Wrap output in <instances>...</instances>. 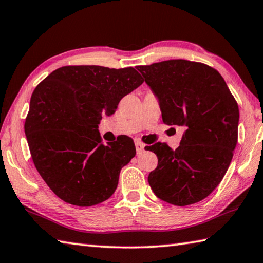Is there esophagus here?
<instances>
[{
	"label": "esophagus",
	"mask_w": 263,
	"mask_h": 263,
	"mask_svg": "<svg viewBox=\"0 0 263 263\" xmlns=\"http://www.w3.org/2000/svg\"><path fill=\"white\" fill-rule=\"evenodd\" d=\"M135 145H136V149H137V153H138V154H141V153L144 152L145 145L142 144V142H141V141H139V140H136V141H135Z\"/></svg>",
	"instance_id": "esophagus-1"
}]
</instances>
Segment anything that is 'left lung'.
I'll list each match as a JSON object with an SVG mask.
<instances>
[{"label":"left lung","instance_id":"obj_1","mask_svg":"<svg viewBox=\"0 0 263 263\" xmlns=\"http://www.w3.org/2000/svg\"><path fill=\"white\" fill-rule=\"evenodd\" d=\"M156 95L162 119L184 128L175 151L147 146L159 163L148 176L157 198L189 206L207 198L230 165L237 141L239 109L216 70L199 62L170 60L137 66Z\"/></svg>","mask_w":263,"mask_h":263}]
</instances>
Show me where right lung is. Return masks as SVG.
Here are the masks:
<instances>
[{"mask_svg": "<svg viewBox=\"0 0 263 263\" xmlns=\"http://www.w3.org/2000/svg\"><path fill=\"white\" fill-rule=\"evenodd\" d=\"M142 83L133 68L69 65L36 86L24 128L36 170L63 201L89 207L115 192L135 142L123 137L103 145L99 124Z\"/></svg>", "mask_w": 263, "mask_h": 263, "instance_id": "obj_1", "label": "right lung"}]
</instances>
